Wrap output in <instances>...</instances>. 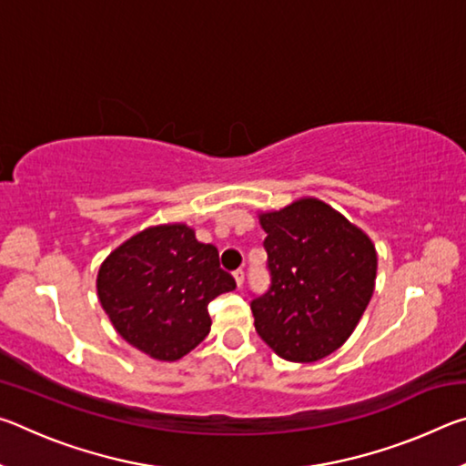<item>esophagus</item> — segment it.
I'll return each instance as SVG.
<instances>
[{
  "mask_svg": "<svg viewBox=\"0 0 466 466\" xmlns=\"http://www.w3.org/2000/svg\"><path fill=\"white\" fill-rule=\"evenodd\" d=\"M232 275H234V281H236V286L242 288V283H244V271H242V269H238V271H234Z\"/></svg>",
  "mask_w": 466,
  "mask_h": 466,
  "instance_id": "34e87169",
  "label": "esophagus"
}]
</instances>
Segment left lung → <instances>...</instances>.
Segmentation results:
<instances>
[{
  "label": "left lung",
  "instance_id": "obj_1",
  "mask_svg": "<svg viewBox=\"0 0 466 466\" xmlns=\"http://www.w3.org/2000/svg\"><path fill=\"white\" fill-rule=\"evenodd\" d=\"M271 288L252 299L258 337L288 361H317L356 330L374 294L370 236L317 197L261 211Z\"/></svg>",
  "mask_w": 466,
  "mask_h": 466
}]
</instances>
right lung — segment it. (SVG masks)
Masks as SVG:
<instances>
[{"label": "right lung", "mask_w": 466, "mask_h": 466, "mask_svg": "<svg viewBox=\"0 0 466 466\" xmlns=\"http://www.w3.org/2000/svg\"><path fill=\"white\" fill-rule=\"evenodd\" d=\"M236 281L214 244L183 222L149 226L102 261L96 291L125 341L157 361H177L211 329L208 304Z\"/></svg>", "instance_id": "right-lung-1"}]
</instances>
